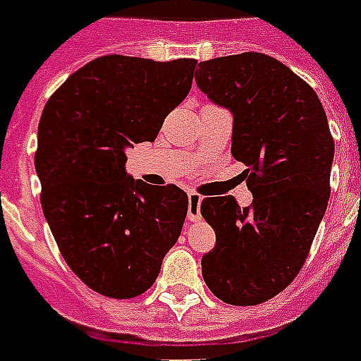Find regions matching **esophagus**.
<instances>
[{"label": "esophagus", "mask_w": 361, "mask_h": 361, "mask_svg": "<svg viewBox=\"0 0 361 361\" xmlns=\"http://www.w3.org/2000/svg\"><path fill=\"white\" fill-rule=\"evenodd\" d=\"M200 202H202V196L198 192H189V209H187V220L190 224L200 222L202 220V214H200Z\"/></svg>", "instance_id": "34e87169"}]
</instances>
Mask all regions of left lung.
I'll list each match as a JSON object with an SVG mask.
<instances>
[{"instance_id": "left-lung-1", "label": "left lung", "mask_w": 361, "mask_h": 361, "mask_svg": "<svg viewBox=\"0 0 361 361\" xmlns=\"http://www.w3.org/2000/svg\"><path fill=\"white\" fill-rule=\"evenodd\" d=\"M195 80L233 114L231 154L253 202L202 200L216 244L202 259L209 290L227 305L253 307L298 277L330 196L334 137L316 92L283 62L240 53L200 62Z\"/></svg>"}]
</instances>
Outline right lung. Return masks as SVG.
<instances>
[{
    "label": "right lung",
    "mask_w": 361,
    "mask_h": 361,
    "mask_svg": "<svg viewBox=\"0 0 361 361\" xmlns=\"http://www.w3.org/2000/svg\"><path fill=\"white\" fill-rule=\"evenodd\" d=\"M196 60L106 54L49 97L38 124L42 209L73 274L97 293L137 298L180 237L189 198L126 171V148L154 141L181 104Z\"/></svg>",
    "instance_id": "right-lung-1"
}]
</instances>
